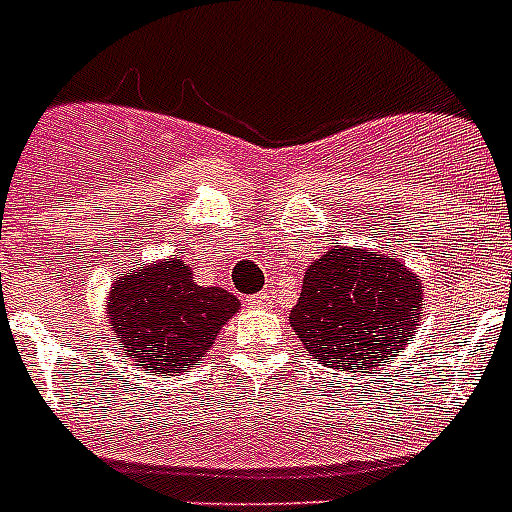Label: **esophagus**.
Instances as JSON below:
<instances>
[{
	"label": "esophagus",
	"mask_w": 512,
	"mask_h": 512,
	"mask_svg": "<svg viewBox=\"0 0 512 512\" xmlns=\"http://www.w3.org/2000/svg\"><path fill=\"white\" fill-rule=\"evenodd\" d=\"M248 307H271V300L266 292H259V295L248 297Z\"/></svg>",
	"instance_id": "obj_1"
}]
</instances>
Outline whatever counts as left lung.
<instances>
[{
	"instance_id": "8db88e82",
	"label": "left lung",
	"mask_w": 512,
	"mask_h": 512,
	"mask_svg": "<svg viewBox=\"0 0 512 512\" xmlns=\"http://www.w3.org/2000/svg\"><path fill=\"white\" fill-rule=\"evenodd\" d=\"M420 305L418 274L392 253L333 246L307 266L289 323L328 369L377 372L413 338Z\"/></svg>"
}]
</instances>
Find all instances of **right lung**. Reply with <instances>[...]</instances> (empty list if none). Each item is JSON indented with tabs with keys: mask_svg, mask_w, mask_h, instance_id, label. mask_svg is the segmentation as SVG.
<instances>
[{
	"mask_svg": "<svg viewBox=\"0 0 512 512\" xmlns=\"http://www.w3.org/2000/svg\"><path fill=\"white\" fill-rule=\"evenodd\" d=\"M107 320L122 354L140 372L174 377L200 364L241 300L223 287H200L192 266L174 259L138 264L117 274L107 295Z\"/></svg>",
	"mask_w": 512,
	"mask_h": 512,
	"instance_id": "obj_1",
	"label": "right lung"
}]
</instances>
